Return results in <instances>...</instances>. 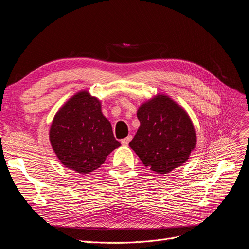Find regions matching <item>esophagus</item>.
Segmentation results:
<instances>
[{
  "label": "esophagus",
  "mask_w": 249,
  "mask_h": 249,
  "mask_svg": "<svg viewBox=\"0 0 249 249\" xmlns=\"http://www.w3.org/2000/svg\"><path fill=\"white\" fill-rule=\"evenodd\" d=\"M131 139H132V136L131 135H129V136H127V137H125L124 139H122L121 140V143L123 145H125V146H127L128 144H129V142L131 141Z\"/></svg>",
  "instance_id": "1"
}]
</instances>
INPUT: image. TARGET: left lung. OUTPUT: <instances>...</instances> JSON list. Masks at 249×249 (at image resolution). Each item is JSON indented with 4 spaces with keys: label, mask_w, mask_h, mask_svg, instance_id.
<instances>
[{
    "label": "left lung",
    "mask_w": 249,
    "mask_h": 249,
    "mask_svg": "<svg viewBox=\"0 0 249 249\" xmlns=\"http://www.w3.org/2000/svg\"><path fill=\"white\" fill-rule=\"evenodd\" d=\"M140 127L129 143L140 160L156 174L165 175L185 163L197 142L187 112L165 95L142 104Z\"/></svg>",
    "instance_id": "left-lung-1"
}]
</instances>
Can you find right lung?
I'll use <instances>...</instances> for the list:
<instances>
[{
	"mask_svg": "<svg viewBox=\"0 0 249 249\" xmlns=\"http://www.w3.org/2000/svg\"><path fill=\"white\" fill-rule=\"evenodd\" d=\"M49 139L60 162L82 175L96 171L121 145L102 114L101 102L87 90L71 97L56 113Z\"/></svg>",
	"mask_w": 249,
	"mask_h": 249,
	"instance_id": "add662e5",
	"label": "right lung"
}]
</instances>
